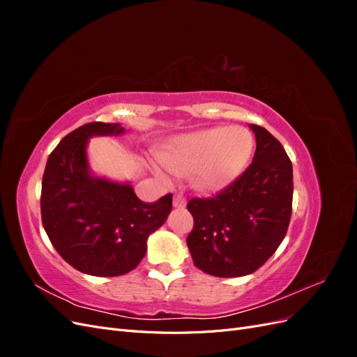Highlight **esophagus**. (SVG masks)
<instances>
[{
	"instance_id": "obj_1",
	"label": "esophagus",
	"mask_w": 357,
	"mask_h": 357,
	"mask_svg": "<svg viewBox=\"0 0 357 357\" xmlns=\"http://www.w3.org/2000/svg\"><path fill=\"white\" fill-rule=\"evenodd\" d=\"M172 205H174L176 208H185L186 207V199L183 198V195H176L174 201H172Z\"/></svg>"
}]
</instances>
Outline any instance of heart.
Here are the masks:
<instances>
[{
	"instance_id": "obj_1",
	"label": "heart",
	"mask_w": 357,
	"mask_h": 357,
	"mask_svg": "<svg viewBox=\"0 0 357 357\" xmlns=\"http://www.w3.org/2000/svg\"><path fill=\"white\" fill-rule=\"evenodd\" d=\"M255 139L243 126H218L176 137L155 169L167 178L169 171H190L192 185L218 192L238 178L253 155Z\"/></svg>"
}]
</instances>
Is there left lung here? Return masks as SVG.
<instances>
[{
	"label": "left lung",
	"mask_w": 357,
	"mask_h": 357,
	"mask_svg": "<svg viewBox=\"0 0 357 357\" xmlns=\"http://www.w3.org/2000/svg\"><path fill=\"white\" fill-rule=\"evenodd\" d=\"M256 137L253 162L219 195L192 198L193 229L188 247L193 264L214 277L255 273L284 240L294 198V169L284 147L265 128Z\"/></svg>",
	"instance_id": "obj_1"
}]
</instances>
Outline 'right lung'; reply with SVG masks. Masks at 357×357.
<instances>
[{
  "mask_svg": "<svg viewBox=\"0 0 357 357\" xmlns=\"http://www.w3.org/2000/svg\"><path fill=\"white\" fill-rule=\"evenodd\" d=\"M121 123H86L50 153L41 183V220L50 243L77 271L123 275L142 262L149 235L165 223L172 195L156 202L137 198L131 183L91 172L89 138L122 135Z\"/></svg>",
  "mask_w": 357,
  "mask_h": 357,
  "instance_id": "right-lung-1",
  "label": "right lung"
}]
</instances>
